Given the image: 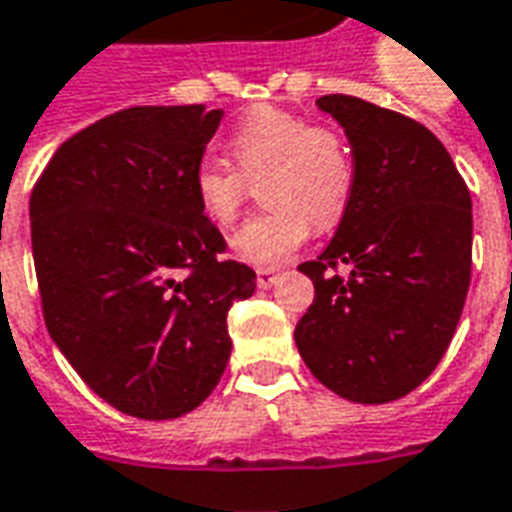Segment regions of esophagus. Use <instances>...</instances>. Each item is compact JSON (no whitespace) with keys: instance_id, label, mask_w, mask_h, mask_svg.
Instances as JSON below:
<instances>
[{"instance_id":"34e87169","label":"esophagus","mask_w":512,"mask_h":512,"mask_svg":"<svg viewBox=\"0 0 512 512\" xmlns=\"http://www.w3.org/2000/svg\"><path fill=\"white\" fill-rule=\"evenodd\" d=\"M276 279H279V271H276V268H257V287L268 290Z\"/></svg>"}]
</instances>
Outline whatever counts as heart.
I'll use <instances>...</instances> for the list:
<instances>
[{"label": "heart", "instance_id": "obj_1", "mask_svg": "<svg viewBox=\"0 0 512 512\" xmlns=\"http://www.w3.org/2000/svg\"><path fill=\"white\" fill-rule=\"evenodd\" d=\"M227 146L238 170L203 157L192 168V195L203 219L227 227L244 206L246 181L266 176L260 195L271 208L233 236V255L244 263H285L309 238L312 219L317 227H331L350 206L355 168L339 132L263 105L238 121Z\"/></svg>", "mask_w": 512, "mask_h": 512}]
</instances>
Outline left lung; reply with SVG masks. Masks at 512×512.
I'll return each instance as SVG.
<instances>
[{
  "instance_id": "8db88e82",
  "label": "left lung",
  "mask_w": 512,
  "mask_h": 512,
  "mask_svg": "<svg viewBox=\"0 0 512 512\" xmlns=\"http://www.w3.org/2000/svg\"><path fill=\"white\" fill-rule=\"evenodd\" d=\"M350 140L355 189L331 244L301 263L314 301L295 344L325 388L385 404L426 380L456 333L472 274V198L448 149L420 121L325 94ZM339 265L347 277L333 275Z\"/></svg>"
}]
</instances>
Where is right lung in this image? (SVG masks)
Wrapping results in <instances>:
<instances>
[{"mask_svg": "<svg viewBox=\"0 0 512 512\" xmlns=\"http://www.w3.org/2000/svg\"><path fill=\"white\" fill-rule=\"evenodd\" d=\"M222 111L140 105L56 149L29 200L45 328L81 380L119 412L170 420L217 388L227 312L255 271L222 260L192 168Z\"/></svg>", "mask_w": 512, "mask_h": 512, "instance_id": "right-lung-1", "label": "right lung"}]
</instances>
